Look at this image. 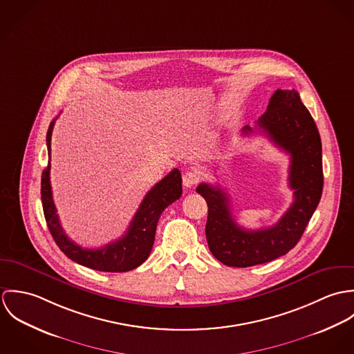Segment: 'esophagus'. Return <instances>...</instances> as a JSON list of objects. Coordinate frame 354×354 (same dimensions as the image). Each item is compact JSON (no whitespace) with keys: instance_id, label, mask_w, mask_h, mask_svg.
Returning a JSON list of instances; mask_svg holds the SVG:
<instances>
[{"instance_id":"esophagus-1","label":"esophagus","mask_w":354,"mask_h":354,"mask_svg":"<svg viewBox=\"0 0 354 354\" xmlns=\"http://www.w3.org/2000/svg\"><path fill=\"white\" fill-rule=\"evenodd\" d=\"M198 180H199L198 173H196V171H192V170L185 171L184 176H183V184H184V187H187V188H192V187L198 183Z\"/></svg>"}]
</instances>
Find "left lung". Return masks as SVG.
<instances>
[{
	"instance_id": "obj_1",
	"label": "left lung",
	"mask_w": 354,
	"mask_h": 354,
	"mask_svg": "<svg viewBox=\"0 0 354 354\" xmlns=\"http://www.w3.org/2000/svg\"><path fill=\"white\" fill-rule=\"evenodd\" d=\"M256 128L290 155L289 187L295 191V202L274 226L247 230L234 221L222 188L205 183L196 188L208 205V248L221 263L230 267L263 264L295 248L323 191L320 135L296 90H277ZM251 133L254 129L250 125L243 128V135Z\"/></svg>"
}]
</instances>
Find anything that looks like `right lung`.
Returning <instances> with one entry per match:
<instances>
[{"label":"right lung","instance_id":"right-lung-1","mask_svg":"<svg viewBox=\"0 0 354 354\" xmlns=\"http://www.w3.org/2000/svg\"><path fill=\"white\" fill-rule=\"evenodd\" d=\"M54 122L55 120L51 121L46 135L49 163L42 173L41 198L46 223L55 244L71 260L97 271L125 272L139 267L142 263L146 261L151 252L159 216L167 205L178 201L183 194V180L180 170L173 169L165 178H162L158 184L152 187L151 191H149L139 209L136 211L127 233L121 239L106 244L100 250L82 248L65 234L57 215V208L53 202L50 185V143Z\"/></svg>","mask_w":354,"mask_h":354}]
</instances>
